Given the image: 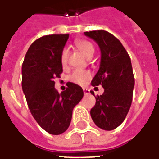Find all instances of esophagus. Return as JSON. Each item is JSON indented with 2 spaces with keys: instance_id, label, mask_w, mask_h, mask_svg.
Returning a JSON list of instances; mask_svg holds the SVG:
<instances>
[{
  "instance_id": "1",
  "label": "esophagus",
  "mask_w": 159,
  "mask_h": 159,
  "mask_svg": "<svg viewBox=\"0 0 159 159\" xmlns=\"http://www.w3.org/2000/svg\"><path fill=\"white\" fill-rule=\"evenodd\" d=\"M83 91H84L85 95H87V94H89V93H90V91H89L87 88H83Z\"/></svg>"
}]
</instances>
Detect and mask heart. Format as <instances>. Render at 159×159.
<instances>
[{
	"label": "heart",
	"mask_w": 159,
	"mask_h": 159,
	"mask_svg": "<svg viewBox=\"0 0 159 159\" xmlns=\"http://www.w3.org/2000/svg\"><path fill=\"white\" fill-rule=\"evenodd\" d=\"M76 47L87 57H90L94 52V47L92 44V43L87 40H77L75 41ZM67 60H68V52L66 49H64L60 54V62L63 67H66ZM91 72L87 70H81V69H76L70 74L69 80L74 84L83 86L91 79Z\"/></svg>",
	"instance_id": "heart-1"
}]
</instances>
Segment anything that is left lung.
Instances as JSON below:
<instances>
[{
  "mask_svg": "<svg viewBox=\"0 0 159 159\" xmlns=\"http://www.w3.org/2000/svg\"><path fill=\"white\" fill-rule=\"evenodd\" d=\"M84 34L95 41L101 50L100 68L91 84L104 88L102 95L95 97L90 115L97 127L113 130L122 124L131 106L135 79L130 57L122 43L106 30Z\"/></svg>",
  "mask_w": 159,
  "mask_h": 159,
  "instance_id": "left-lung-1",
  "label": "left lung"
}]
</instances>
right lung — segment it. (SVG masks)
Segmentation results:
<instances>
[{
	"label": "right lung",
	"instance_id": "obj_1",
	"mask_svg": "<svg viewBox=\"0 0 159 159\" xmlns=\"http://www.w3.org/2000/svg\"><path fill=\"white\" fill-rule=\"evenodd\" d=\"M68 34L48 35L30 46L22 66V87L34 119L43 129L60 135L71 123L72 110L83 98V89L68 82L61 93L55 88V78L63 72L60 54Z\"/></svg>",
	"mask_w": 159,
	"mask_h": 159
}]
</instances>
